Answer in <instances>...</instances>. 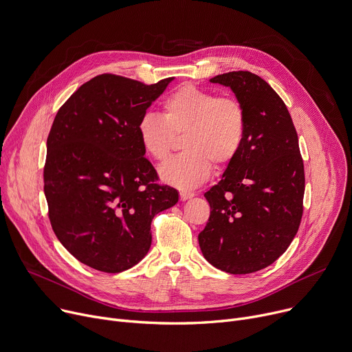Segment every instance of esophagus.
<instances>
[{
  "label": "esophagus",
  "mask_w": 352,
  "mask_h": 352,
  "mask_svg": "<svg viewBox=\"0 0 352 352\" xmlns=\"http://www.w3.org/2000/svg\"><path fill=\"white\" fill-rule=\"evenodd\" d=\"M194 197H195V194H192V192H185V190H181V192H179V199L181 201H186V199H190Z\"/></svg>",
  "instance_id": "1"
}]
</instances>
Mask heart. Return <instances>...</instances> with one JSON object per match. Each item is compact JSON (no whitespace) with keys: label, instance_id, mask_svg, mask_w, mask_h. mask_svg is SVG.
I'll return each mask as SVG.
<instances>
[{"label":"heart","instance_id":"heart-1","mask_svg":"<svg viewBox=\"0 0 352 352\" xmlns=\"http://www.w3.org/2000/svg\"><path fill=\"white\" fill-rule=\"evenodd\" d=\"M247 133L244 105L194 85H182L163 102V116L146 113L138 123L143 151L154 162H164L182 136L184 153L173 157L160 175L181 189L205 182L212 164L229 166L239 155Z\"/></svg>","mask_w":352,"mask_h":352}]
</instances>
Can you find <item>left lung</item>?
<instances>
[{"instance_id":"1","label":"left lung","mask_w":352,"mask_h":352,"mask_svg":"<svg viewBox=\"0 0 352 352\" xmlns=\"http://www.w3.org/2000/svg\"><path fill=\"white\" fill-rule=\"evenodd\" d=\"M210 81L233 89L247 113V133L239 155L205 194L210 214L199 247L213 267L251 274L275 263L298 233L303 158L289 111L267 81L250 72Z\"/></svg>"}]
</instances>
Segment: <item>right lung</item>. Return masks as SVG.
Segmentation results:
<instances>
[{
	"label": "right lung",
	"instance_id": "right-lung-1",
	"mask_svg": "<svg viewBox=\"0 0 352 352\" xmlns=\"http://www.w3.org/2000/svg\"><path fill=\"white\" fill-rule=\"evenodd\" d=\"M173 78L144 84L100 74L63 104L43 168L52 229L80 263L107 274L136 265L151 245V220L178 202L158 184L138 123Z\"/></svg>",
	"mask_w": 352,
	"mask_h": 352
}]
</instances>
